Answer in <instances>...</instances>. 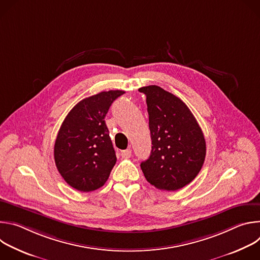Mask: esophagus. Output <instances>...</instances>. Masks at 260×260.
I'll use <instances>...</instances> for the list:
<instances>
[{
  "instance_id": "1",
  "label": "esophagus",
  "mask_w": 260,
  "mask_h": 260,
  "mask_svg": "<svg viewBox=\"0 0 260 260\" xmlns=\"http://www.w3.org/2000/svg\"><path fill=\"white\" fill-rule=\"evenodd\" d=\"M121 156L123 157V158H128V157H131L132 156V149H126V150H123V151H121Z\"/></svg>"
}]
</instances>
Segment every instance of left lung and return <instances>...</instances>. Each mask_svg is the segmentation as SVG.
I'll return each mask as SVG.
<instances>
[{
  "label": "left lung",
  "mask_w": 260,
  "mask_h": 260,
  "mask_svg": "<svg viewBox=\"0 0 260 260\" xmlns=\"http://www.w3.org/2000/svg\"><path fill=\"white\" fill-rule=\"evenodd\" d=\"M146 95L152 149L141 162L146 180L158 189L175 191L189 184L206 157V141L189 108L157 85L139 88Z\"/></svg>",
  "instance_id": "obj_1"
}]
</instances>
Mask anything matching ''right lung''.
I'll list each match as a JSON object with an SVG mask.
<instances>
[{"label":"right lung","mask_w":260,"mask_h":260,"mask_svg":"<svg viewBox=\"0 0 260 260\" xmlns=\"http://www.w3.org/2000/svg\"><path fill=\"white\" fill-rule=\"evenodd\" d=\"M123 90L102 91L80 101L64 118L54 144V160L63 180L79 191L106 183L116 164L105 117Z\"/></svg>","instance_id":"right-lung-1"}]
</instances>
